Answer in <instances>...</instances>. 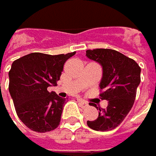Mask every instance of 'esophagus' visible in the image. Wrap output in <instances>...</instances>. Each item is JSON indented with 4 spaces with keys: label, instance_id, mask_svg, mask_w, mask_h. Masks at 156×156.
Masks as SVG:
<instances>
[{
    "label": "esophagus",
    "instance_id": "esophagus-1",
    "mask_svg": "<svg viewBox=\"0 0 156 156\" xmlns=\"http://www.w3.org/2000/svg\"><path fill=\"white\" fill-rule=\"evenodd\" d=\"M78 101H79L80 105H81V106H82L83 108H85V107H87V106H89V105H88V103H87L86 101L83 100V99H78Z\"/></svg>",
    "mask_w": 156,
    "mask_h": 156
}]
</instances>
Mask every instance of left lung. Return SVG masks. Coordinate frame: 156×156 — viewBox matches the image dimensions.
<instances>
[{"label": "left lung", "mask_w": 156, "mask_h": 156, "mask_svg": "<svg viewBox=\"0 0 156 156\" xmlns=\"http://www.w3.org/2000/svg\"><path fill=\"white\" fill-rule=\"evenodd\" d=\"M88 58L102 67L99 88L102 99L108 100L106 108L97 106L98 116L87 121L88 126L95 130L108 131L122 123L134 104L137 88L140 83L141 69L133 59L121 52L109 49L86 50Z\"/></svg>", "instance_id": "left-lung-1"}]
</instances>
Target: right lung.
Masks as SVG:
<instances>
[{"label":"right lung","mask_w":156,"mask_h":156,"mask_svg":"<svg viewBox=\"0 0 156 156\" xmlns=\"http://www.w3.org/2000/svg\"><path fill=\"white\" fill-rule=\"evenodd\" d=\"M75 52L48 55L30 53L12 63L9 90L18 118L36 132L53 130L59 125L66 98L47 88L57 86L65 62Z\"/></svg>","instance_id":"obj_1"}]
</instances>
